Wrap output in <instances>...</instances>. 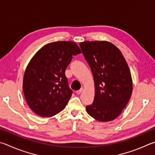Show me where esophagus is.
I'll list each match as a JSON object with an SVG mask.
<instances>
[{
  "mask_svg": "<svg viewBox=\"0 0 155 155\" xmlns=\"http://www.w3.org/2000/svg\"><path fill=\"white\" fill-rule=\"evenodd\" d=\"M82 91H83V88H80L79 91H77V94H81V93H82Z\"/></svg>",
  "mask_w": 155,
  "mask_h": 155,
  "instance_id": "1",
  "label": "esophagus"
}]
</instances>
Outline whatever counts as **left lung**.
<instances>
[{"instance_id": "left-lung-1", "label": "left lung", "mask_w": 155, "mask_h": 155, "mask_svg": "<svg viewBox=\"0 0 155 155\" xmlns=\"http://www.w3.org/2000/svg\"><path fill=\"white\" fill-rule=\"evenodd\" d=\"M91 67L95 87L92 105L86 106L89 115L96 120H114L126 107L132 93L131 72L121 51L107 41L80 43Z\"/></svg>"}]
</instances>
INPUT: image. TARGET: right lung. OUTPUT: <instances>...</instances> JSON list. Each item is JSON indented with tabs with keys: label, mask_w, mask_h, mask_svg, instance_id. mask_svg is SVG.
I'll use <instances>...</instances> for the list:
<instances>
[{
	"label": "right lung",
	"mask_w": 155,
	"mask_h": 155,
	"mask_svg": "<svg viewBox=\"0 0 155 155\" xmlns=\"http://www.w3.org/2000/svg\"><path fill=\"white\" fill-rule=\"evenodd\" d=\"M80 53L75 43L57 41L44 45L32 57L24 73L23 91L35 113L50 117L65 107L73 93L65 70Z\"/></svg>",
	"instance_id": "obj_1"
}]
</instances>
